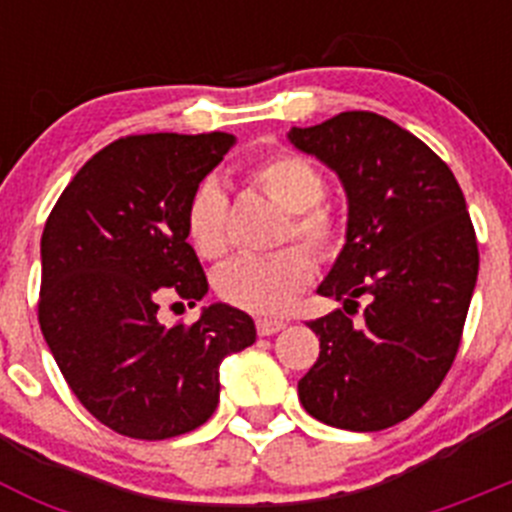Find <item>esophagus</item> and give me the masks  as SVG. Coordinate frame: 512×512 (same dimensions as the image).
Here are the masks:
<instances>
[{"label": "esophagus", "mask_w": 512, "mask_h": 512, "mask_svg": "<svg viewBox=\"0 0 512 512\" xmlns=\"http://www.w3.org/2000/svg\"><path fill=\"white\" fill-rule=\"evenodd\" d=\"M287 328V323L284 320H277V318H259L256 320V330H259V336H274V333H279V330Z\"/></svg>", "instance_id": "obj_1"}]
</instances>
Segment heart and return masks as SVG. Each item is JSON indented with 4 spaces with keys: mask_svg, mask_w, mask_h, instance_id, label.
<instances>
[{
    "mask_svg": "<svg viewBox=\"0 0 512 512\" xmlns=\"http://www.w3.org/2000/svg\"><path fill=\"white\" fill-rule=\"evenodd\" d=\"M248 179L287 212L279 238H295L328 259L341 248V217L325 197V176L318 166L292 151H277L251 166ZM187 233L202 259H223L228 251V197L215 179L194 189L187 207ZM315 277V261L300 246L271 256H238L220 269L215 287L225 302L248 312H279Z\"/></svg>",
    "mask_w": 512,
    "mask_h": 512,
    "instance_id": "heart-1",
    "label": "heart"
}]
</instances>
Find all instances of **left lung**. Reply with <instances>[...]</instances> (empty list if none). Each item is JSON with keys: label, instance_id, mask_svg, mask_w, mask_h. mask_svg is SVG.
<instances>
[{"label": "left lung", "instance_id": "left-lung-1", "mask_svg": "<svg viewBox=\"0 0 512 512\" xmlns=\"http://www.w3.org/2000/svg\"><path fill=\"white\" fill-rule=\"evenodd\" d=\"M289 143L333 169L346 189V243L318 295L343 310L310 320L320 356L300 379L302 408L343 431H382L431 400L459 351L479 271L459 182L405 128L341 112ZM365 315H350L358 297Z\"/></svg>", "mask_w": 512, "mask_h": 512}]
</instances>
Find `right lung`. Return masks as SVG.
I'll list each match as a JSON object with an SVG mask.
<instances>
[{"label": "right lung", "instance_id": "right-lung-1", "mask_svg": "<svg viewBox=\"0 0 512 512\" xmlns=\"http://www.w3.org/2000/svg\"><path fill=\"white\" fill-rule=\"evenodd\" d=\"M233 143L228 133L120 138L81 166L48 215L40 330L71 392L120 436L164 441L200 428L220 400L223 359L256 341L251 315L223 302L192 325L158 320L164 300L207 295L187 207Z\"/></svg>", "mask_w": 512, "mask_h": 512}]
</instances>
